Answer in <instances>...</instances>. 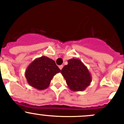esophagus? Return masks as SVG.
I'll list each match as a JSON object with an SVG mask.
<instances>
[{"mask_svg": "<svg viewBox=\"0 0 124 124\" xmlns=\"http://www.w3.org/2000/svg\"><path fill=\"white\" fill-rule=\"evenodd\" d=\"M59 69H61V70H62V69L63 68V65H59Z\"/></svg>", "mask_w": 124, "mask_h": 124, "instance_id": "obj_1", "label": "esophagus"}]
</instances>
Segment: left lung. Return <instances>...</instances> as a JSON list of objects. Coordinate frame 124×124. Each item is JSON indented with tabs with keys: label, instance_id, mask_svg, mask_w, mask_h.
<instances>
[{
	"label": "left lung",
	"instance_id": "obj_1",
	"mask_svg": "<svg viewBox=\"0 0 124 124\" xmlns=\"http://www.w3.org/2000/svg\"><path fill=\"white\" fill-rule=\"evenodd\" d=\"M67 62L68 64L63 67L61 73L68 87L73 91H83L92 81L91 73L86 66L78 59L73 58Z\"/></svg>",
	"mask_w": 124,
	"mask_h": 124
}]
</instances>
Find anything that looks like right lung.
I'll use <instances>...</instances> for the list:
<instances>
[{
  "instance_id": "1",
  "label": "right lung",
  "mask_w": 124,
  "mask_h": 124,
  "mask_svg": "<svg viewBox=\"0 0 124 124\" xmlns=\"http://www.w3.org/2000/svg\"><path fill=\"white\" fill-rule=\"evenodd\" d=\"M61 70L54 61L46 56L36 58L25 70V77L31 86L38 90L47 88L51 80Z\"/></svg>"
}]
</instances>
